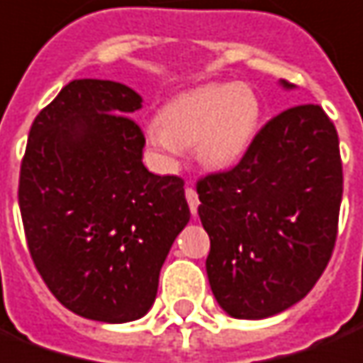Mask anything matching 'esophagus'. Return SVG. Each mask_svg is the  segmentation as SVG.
Instances as JSON below:
<instances>
[{
    "instance_id": "34e87169",
    "label": "esophagus",
    "mask_w": 363,
    "mask_h": 363,
    "mask_svg": "<svg viewBox=\"0 0 363 363\" xmlns=\"http://www.w3.org/2000/svg\"><path fill=\"white\" fill-rule=\"evenodd\" d=\"M186 199L189 203V209L194 215H197V207H199V197L195 194L194 187H186Z\"/></svg>"
}]
</instances>
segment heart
<instances>
[{"label":"heart","mask_w":363,"mask_h":363,"mask_svg":"<svg viewBox=\"0 0 363 363\" xmlns=\"http://www.w3.org/2000/svg\"><path fill=\"white\" fill-rule=\"evenodd\" d=\"M258 121L259 104L250 87L213 84L164 105L160 119L148 123L146 138L166 160L195 146L205 168L228 169L250 148Z\"/></svg>","instance_id":"heart-1"}]
</instances>
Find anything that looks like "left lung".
<instances>
[{
    "mask_svg": "<svg viewBox=\"0 0 363 363\" xmlns=\"http://www.w3.org/2000/svg\"><path fill=\"white\" fill-rule=\"evenodd\" d=\"M197 194L211 238L207 277L223 311L256 320L289 309L323 276L336 242L342 160L333 121L320 105L285 109L235 168L201 177Z\"/></svg>",
    "mask_w": 363,
    "mask_h": 363,
    "instance_id": "1",
    "label": "left lung"
}]
</instances>
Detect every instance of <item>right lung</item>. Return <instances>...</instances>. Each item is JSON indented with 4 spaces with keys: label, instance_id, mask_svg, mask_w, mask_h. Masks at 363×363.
Instances as JSON below:
<instances>
[{
    "label": "right lung",
    "instance_id": "1",
    "mask_svg": "<svg viewBox=\"0 0 363 363\" xmlns=\"http://www.w3.org/2000/svg\"><path fill=\"white\" fill-rule=\"evenodd\" d=\"M143 97L74 79L38 113L19 176L30 258L66 309L99 323L145 317L176 236L191 217L184 179L143 164L130 115Z\"/></svg>",
    "mask_w": 363,
    "mask_h": 363
}]
</instances>
